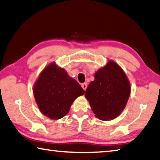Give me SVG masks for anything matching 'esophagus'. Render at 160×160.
<instances>
[{
    "mask_svg": "<svg viewBox=\"0 0 160 160\" xmlns=\"http://www.w3.org/2000/svg\"><path fill=\"white\" fill-rule=\"evenodd\" d=\"M81 87H82V88L86 90V88H87V83H82L81 84Z\"/></svg>",
    "mask_w": 160,
    "mask_h": 160,
    "instance_id": "1",
    "label": "esophagus"
}]
</instances>
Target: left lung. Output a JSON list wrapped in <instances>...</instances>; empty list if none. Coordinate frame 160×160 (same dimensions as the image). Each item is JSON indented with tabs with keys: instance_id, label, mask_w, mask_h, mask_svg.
Instances as JSON below:
<instances>
[{
	"instance_id": "8db88e82",
	"label": "left lung",
	"mask_w": 160,
	"mask_h": 160,
	"mask_svg": "<svg viewBox=\"0 0 160 160\" xmlns=\"http://www.w3.org/2000/svg\"><path fill=\"white\" fill-rule=\"evenodd\" d=\"M130 92V83L125 72L109 60L95 73V80L90 83L85 97L96 118L110 120L124 110Z\"/></svg>"
}]
</instances>
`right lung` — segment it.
Instances as JSON below:
<instances>
[{
	"label": "right lung",
	"instance_id": "obj_1",
	"mask_svg": "<svg viewBox=\"0 0 160 160\" xmlns=\"http://www.w3.org/2000/svg\"><path fill=\"white\" fill-rule=\"evenodd\" d=\"M84 92L79 83L55 62L44 68L33 86L38 108L45 116L53 120L67 115L74 99Z\"/></svg>",
	"mask_w": 160,
	"mask_h": 160
}]
</instances>
